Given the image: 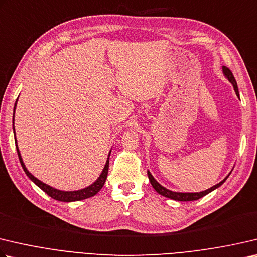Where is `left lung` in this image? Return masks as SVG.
<instances>
[{"mask_svg":"<svg viewBox=\"0 0 257 257\" xmlns=\"http://www.w3.org/2000/svg\"><path fill=\"white\" fill-rule=\"evenodd\" d=\"M222 71H223V74H225V75H226V77H227L228 80H229V82L232 84V86H234V90H235V92H236L237 96H239L238 86H237V82H236V80H235L234 75H232L231 71H230V69L228 68V67H226V66H222ZM147 174H148V177H149V181H151V183H152V185H153V188L155 189L158 193L162 194V195H164V197H166V198H170V199H173V200H177V201H193V200H198V199H200V198H202V197H204V195H206V194L211 192V191H213L214 189L219 188V186H220V185L223 183V182H225V181L227 180V177H228V176H227L226 179H223V180L220 182V183L213 185L212 188H210V189H208V190H206V191H202V192H197V193H181V192H173V191H170V190L165 189L164 186H162L155 179H154L153 175H152L151 173H149V172H147Z\"/></svg>","mask_w":257,"mask_h":257,"instance_id":"left-lung-1","label":"left lung"}]
</instances>
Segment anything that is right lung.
<instances>
[{"instance_id": "right-lung-1", "label": "right lung", "mask_w": 257, "mask_h": 257, "mask_svg": "<svg viewBox=\"0 0 257 257\" xmlns=\"http://www.w3.org/2000/svg\"><path fill=\"white\" fill-rule=\"evenodd\" d=\"M16 105H17V102L15 104V110H16ZM13 120H15V115H13ZM13 130H15V127H13ZM16 135V132H15ZM15 141L17 143V139L15 138ZM17 146V152H18V156H19V160H20L21 163V166L23 171L26 172V174L28 175V177L34 182L36 185H38L39 188L44 191V192L47 193L49 197H51L55 200H58V201H63V202H71V201H80V200H84V199H87V198H91L93 195H95L99 191L102 189V186L104 185L105 183V180H106V176H108V171H109V158L108 161L105 163V166L103 171H102L101 175L99 176V179H97L94 183L91 184L90 186H87L85 189H82V190H78V191H59V190H56L54 188H51V186L47 185L43 183V182L39 181L38 179H36V177L32 175L31 173H29V171L26 169L25 164H23L22 162V158L20 155V152H19V148H18V145ZM111 153V152H110ZM109 157H110V154H109Z\"/></svg>"}]
</instances>
